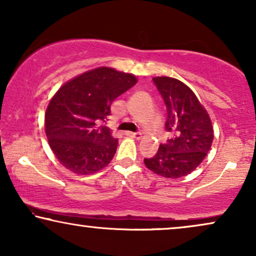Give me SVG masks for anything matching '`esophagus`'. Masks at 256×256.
<instances>
[{
	"instance_id": "obj_1",
	"label": "esophagus",
	"mask_w": 256,
	"mask_h": 256,
	"mask_svg": "<svg viewBox=\"0 0 256 256\" xmlns=\"http://www.w3.org/2000/svg\"><path fill=\"white\" fill-rule=\"evenodd\" d=\"M125 134L128 136V137H131V138H134V139H137V140H139V139H142V134H134V132H130V131H128V132H125Z\"/></svg>"
}]
</instances>
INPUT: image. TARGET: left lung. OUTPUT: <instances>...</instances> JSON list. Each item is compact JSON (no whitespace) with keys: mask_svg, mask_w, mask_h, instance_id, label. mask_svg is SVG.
<instances>
[{"mask_svg":"<svg viewBox=\"0 0 256 256\" xmlns=\"http://www.w3.org/2000/svg\"><path fill=\"white\" fill-rule=\"evenodd\" d=\"M153 82L165 102V128L172 137L159 146L154 156L144 159L145 166L164 178H182L193 172L210 150L212 120L196 94L182 80L162 76L154 77Z\"/></svg>","mask_w":256,"mask_h":256,"instance_id":"1","label":"left lung"}]
</instances>
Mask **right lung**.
<instances>
[{
  "mask_svg": "<svg viewBox=\"0 0 256 256\" xmlns=\"http://www.w3.org/2000/svg\"><path fill=\"white\" fill-rule=\"evenodd\" d=\"M137 82L134 74L100 66L57 90L46 108L44 125L60 165L78 176H88L110 164L118 140L110 128L98 124L111 114L112 102Z\"/></svg>",
  "mask_w": 256,
  "mask_h": 256,
  "instance_id": "right-lung-1",
  "label": "right lung"
}]
</instances>
